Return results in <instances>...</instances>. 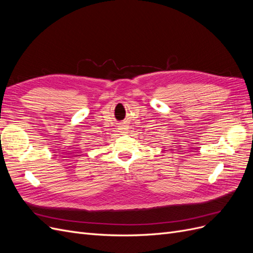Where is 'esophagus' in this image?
<instances>
[{"label":"esophagus","mask_w":253,"mask_h":253,"mask_svg":"<svg viewBox=\"0 0 253 253\" xmlns=\"http://www.w3.org/2000/svg\"><path fill=\"white\" fill-rule=\"evenodd\" d=\"M127 128H128V126H127V125L122 124V125L119 126V132L122 133V134H125V133L127 131Z\"/></svg>","instance_id":"34e87169"}]
</instances>
